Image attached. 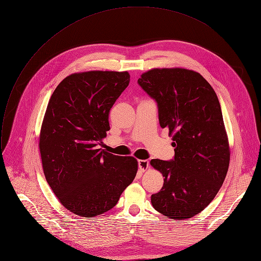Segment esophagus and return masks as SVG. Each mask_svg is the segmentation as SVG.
Masks as SVG:
<instances>
[{
    "instance_id": "1",
    "label": "esophagus",
    "mask_w": 261,
    "mask_h": 261,
    "mask_svg": "<svg viewBox=\"0 0 261 261\" xmlns=\"http://www.w3.org/2000/svg\"><path fill=\"white\" fill-rule=\"evenodd\" d=\"M138 167H139L140 171L144 172L148 168H150V163H148L147 160H138Z\"/></svg>"
}]
</instances>
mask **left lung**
<instances>
[{"label":"left lung","instance_id":"left-lung-1","mask_svg":"<svg viewBox=\"0 0 261 261\" xmlns=\"http://www.w3.org/2000/svg\"><path fill=\"white\" fill-rule=\"evenodd\" d=\"M138 85L158 104L159 123L172 136L174 158L151 160L164 176L151 197L156 211L170 219H189L203 211L225 179L230 151L218 97L198 72L154 68Z\"/></svg>","mask_w":261,"mask_h":261}]
</instances>
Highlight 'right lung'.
<instances>
[{
    "label": "right lung",
    "mask_w": 261,
    "mask_h": 261,
    "mask_svg": "<svg viewBox=\"0 0 261 261\" xmlns=\"http://www.w3.org/2000/svg\"><path fill=\"white\" fill-rule=\"evenodd\" d=\"M129 83L127 71L73 73L49 99L39 137L43 172L59 201L81 217L113 208L136 175L134 157L97 148L110 129V108Z\"/></svg>",
    "instance_id": "add662e5"
}]
</instances>
